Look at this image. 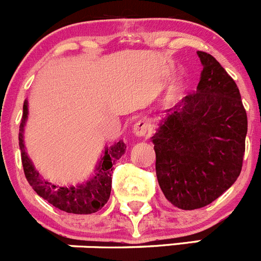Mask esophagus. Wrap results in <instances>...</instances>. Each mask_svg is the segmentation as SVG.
Listing matches in <instances>:
<instances>
[{
    "label": "esophagus",
    "mask_w": 261,
    "mask_h": 261,
    "mask_svg": "<svg viewBox=\"0 0 261 261\" xmlns=\"http://www.w3.org/2000/svg\"><path fill=\"white\" fill-rule=\"evenodd\" d=\"M150 132V125L146 120H138L137 123L133 126V133H135L137 137H146Z\"/></svg>",
    "instance_id": "1"
}]
</instances>
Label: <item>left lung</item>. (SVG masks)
I'll use <instances>...</instances> for the list:
<instances>
[{
    "instance_id": "obj_1",
    "label": "left lung",
    "mask_w": 261,
    "mask_h": 261,
    "mask_svg": "<svg viewBox=\"0 0 261 261\" xmlns=\"http://www.w3.org/2000/svg\"><path fill=\"white\" fill-rule=\"evenodd\" d=\"M196 92L166 110L153 135L156 177L166 200L183 210L206 206L240 175L247 115L240 89L207 52Z\"/></svg>"
}]
</instances>
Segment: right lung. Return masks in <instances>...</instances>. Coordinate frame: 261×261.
Returning a JSON list of instances; mask_svg holds the SVG:
<instances>
[{"label":"right lung","instance_id":"right-lung-1","mask_svg":"<svg viewBox=\"0 0 261 261\" xmlns=\"http://www.w3.org/2000/svg\"><path fill=\"white\" fill-rule=\"evenodd\" d=\"M27 119H28V101H25L23 106V116H21L20 132H19V146L21 151L24 174L32 188L42 198L63 212L71 213V214H92V213L98 212L110 197L113 165L121 158L126 148L123 141H119L110 147L105 148V152L101 156L96 166V173L93 177L81 185L60 187L43 179L27 155L23 136Z\"/></svg>","mask_w":261,"mask_h":261}]
</instances>
